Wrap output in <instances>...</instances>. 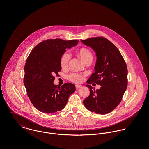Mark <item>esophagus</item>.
<instances>
[{"mask_svg": "<svg viewBox=\"0 0 149 149\" xmlns=\"http://www.w3.org/2000/svg\"><path fill=\"white\" fill-rule=\"evenodd\" d=\"M81 86H82V85H79V84L75 85V87H76V89H78L79 88H81Z\"/></svg>", "mask_w": 149, "mask_h": 149, "instance_id": "esophagus-1", "label": "esophagus"}]
</instances>
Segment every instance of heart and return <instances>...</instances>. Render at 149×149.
Returning <instances> with one entry per match:
<instances>
[{"label":"heart","instance_id":"b5f03b06","mask_svg":"<svg viewBox=\"0 0 149 149\" xmlns=\"http://www.w3.org/2000/svg\"><path fill=\"white\" fill-rule=\"evenodd\" d=\"M77 54L81 59L85 63H87L89 61H92L93 58V55L92 52L86 47H81L77 50ZM70 54L65 52L62 55L60 58V65L63 69L68 68L69 61L70 60ZM84 75L79 73H71L68 76V79L72 82L74 83H81L84 79Z\"/></svg>","mask_w":149,"mask_h":149}]
</instances>
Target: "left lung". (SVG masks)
<instances>
[{"mask_svg": "<svg viewBox=\"0 0 149 149\" xmlns=\"http://www.w3.org/2000/svg\"><path fill=\"white\" fill-rule=\"evenodd\" d=\"M96 53L95 72L85 85L90 89V95L83 103L91 112L100 114L114 110L122 100L127 86V68L118 49L103 37L81 40ZM92 82L101 85L95 91L90 85Z\"/></svg>", "mask_w": 149, "mask_h": 149, "instance_id": "1", "label": "left lung"}]
</instances>
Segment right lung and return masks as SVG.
Here are the masks:
<instances>
[{
	"instance_id": "1",
	"label": "right lung",
	"mask_w": 149,
	"mask_h": 149,
	"mask_svg": "<svg viewBox=\"0 0 149 149\" xmlns=\"http://www.w3.org/2000/svg\"><path fill=\"white\" fill-rule=\"evenodd\" d=\"M77 40L48 39L36 45L24 66V84L27 95L36 109L45 113L61 111L75 86L66 83L61 87L54 84V75L61 71L60 58L67 48L78 44Z\"/></svg>"
}]
</instances>
